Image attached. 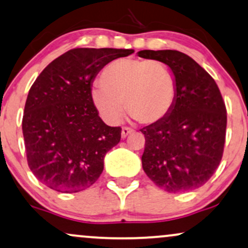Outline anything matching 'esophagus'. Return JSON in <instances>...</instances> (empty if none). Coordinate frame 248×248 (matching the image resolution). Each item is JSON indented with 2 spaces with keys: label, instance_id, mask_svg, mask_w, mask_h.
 <instances>
[{
  "label": "esophagus",
  "instance_id": "esophagus-1",
  "mask_svg": "<svg viewBox=\"0 0 248 248\" xmlns=\"http://www.w3.org/2000/svg\"><path fill=\"white\" fill-rule=\"evenodd\" d=\"M133 132H134V130L132 129V128L124 127V128H122V130H121V137H122V139H126V137L128 135H130V134H132Z\"/></svg>",
  "mask_w": 248,
  "mask_h": 248
}]
</instances>
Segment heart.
Here are the masks:
<instances>
[{"label":"heart","instance_id":"obj_1","mask_svg":"<svg viewBox=\"0 0 248 248\" xmlns=\"http://www.w3.org/2000/svg\"><path fill=\"white\" fill-rule=\"evenodd\" d=\"M99 85L92 90L91 99L109 122L120 120L126 103L128 114L139 124H158L171 113L177 99L174 74L153 60H115L101 71Z\"/></svg>","mask_w":248,"mask_h":248}]
</instances>
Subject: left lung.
Masks as SVG:
<instances>
[{"mask_svg": "<svg viewBox=\"0 0 248 248\" xmlns=\"http://www.w3.org/2000/svg\"><path fill=\"white\" fill-rule=\"evenodd\" d=\"M139 56L169 65L177 80V99L163 121L142 128V166L169 193L203 186L224 151L226 107L215 79L190 56L178 50H141Z\"/></svg>", "mask_w": 248, "mask_h": 248, "instance_id": "1", "label": "left lung"}]
</instances>
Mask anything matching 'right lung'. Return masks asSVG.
<instances>
[{
	"label": "right lung",
	"instance_id": "1",
	"mask_svg": "<svg viewBox=\"0 0 248 248\" xmlns=\"http://www.w3.org/2000/svg\"><path fill=\"white\" fill-rule=\"evenodd\" d=\"M133 49L74 48L52 61L30 89L23 115L29 168L48 188L77 193L92 186L121 127L100 119L91 99L94 77Z\"/></svg>",
	"mask_w": 248,
	"mask_h": 248
}]
</instances>
